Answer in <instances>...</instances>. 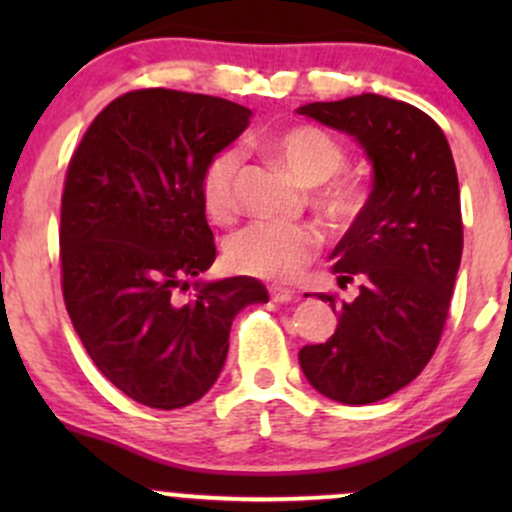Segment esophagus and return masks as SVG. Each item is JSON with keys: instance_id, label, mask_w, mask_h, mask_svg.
<instances>
[{"instance_id": "esophagus-1", "label": "esophagus", "mask_w": 512, "mask_h": 512, "mask_svg": "<svg viewBox=\"0 0 512 512\" xmlns=\"http://www.w3.org/2000/svg\"><path fill=\"white\" fill-rule=\"evenodd\" d=\"M296 296L291 289H281V286H269V298H272L274 303H289L291 298Z\"/></svg>"}]
</instances>
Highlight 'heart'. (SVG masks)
<instances>
[{"label": "heart", "mask_w": 512, "mask_h": 512, "mask_svg": "<svg viewBox=\"0 0 512 512\" xmlns=\"http://www.w3.org/2000/svg\"><path fill=\"white\" fill-rule=\"evenodd\" d=\"M262 149L279 158L303 185H317L313 204L334 226H344L358 214L363 192L356 180L337 175L344 168V149L332 134L313 125H296L272 134ZM240 156L221 151L207 163L202 175V202L214 221L236 214V175ZM320 248V236L305 223L255 221L226 243V262L236 272L269 281H289Z\"/></svg>", "instance_id": "1"}]
</instances>
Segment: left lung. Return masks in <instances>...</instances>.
Instances as JSON below:
<instances>
[{
	"label": "left lung",
	"instance_id": "left-lung-1",
	"mask_svg": "<svg viewBox=\"0 0 512 512\" xmlns=\"http://www.w3.org/2000/svg\"><path fill=\"white\" fill-rule=\"evenodd\" d=\"M298 115L354 137L373 163V190L332 250L339 325L298 361L320 395L373 404L402 390L431 361L462 260L460 182L443 129L414 105L378 93L308 103ZM334 308V296L322 293Z\"/></svg>",
	"mask_w": 512,
	"mask_h": 512
}]
</instances>
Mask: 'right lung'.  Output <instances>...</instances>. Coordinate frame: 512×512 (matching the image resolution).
I'll use <instances>...</instances> for the list:
<instances>
[{
    "label": "right lung",
    "mask_w": 512,
    "mask_h": 512,
    "mask_svg": "<svg viewBox=\"0 0 512 512\" xmlns=\"http://www.w3.org/2000/svg\"><path fill=\"white\" fill-rule=\"evenodd\" d=\"M250 115L202 93L129 91L101 110L69 161L64 305L98 370L146 407L180 409L207 395L226 363L233 317L269 301L252 276L190 284L216 260L204 168Z\"/></svg>",
    "instance_id": "obj_1"
}]
</instances>
